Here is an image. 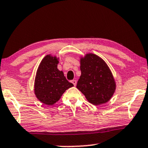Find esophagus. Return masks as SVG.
I'll list each match as a JSON object with an SVG mask.
<instances>
[{"mask_svg": "<svg viewBox=\"0 0 148 148\" xmlns=\"http://www.w3.org/2000/svg\"><path fill=\"white\" fill-rule=\"evenodd\" d=\"M71 82H72V83L73 85H74V86H75V85H76V80H72Z\"/></svg>", "mask_w": 148, "mask_h": 148, "instance_id": "obj_1", "label": "esophagus"}]
</instances>
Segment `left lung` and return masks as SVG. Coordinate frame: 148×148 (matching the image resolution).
<instances>
[{
  "label": "left lung",
  "instance_id": "left-lung-1",
  "mask_svg": "<svg viewBox=\"0 0 148 148\" xmlns=\"http://www.w3.org/2000/svg\"><path fill=\"white\" fill-rule=\"evenodd\" d=\"M81 75L76 87L88 102L101 105L108 102L116 89V82L109 67L102 58L93 53L80 57Z\"/></svg>",
  "mask_w": 148,
  "mask_h": 148
}]
</instances>
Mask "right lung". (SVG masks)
<instances>
[{"label":"right lung","instance_id":"right-lung-1","mask_svg":"<svg viewBox=\"0 0 148 148\" xmlns=\"http://www.w3.org/2000/svg\"><path fill=\"white\" fill-rule=\"evenodd\" d=\"M59 57L51 54L43 58L37 70L34 83L36 98L46 105H52L60 100L63 93L74 86L57 68Z\"/></svg>","mask_w":148,"mask_h":148}]
</instances>
